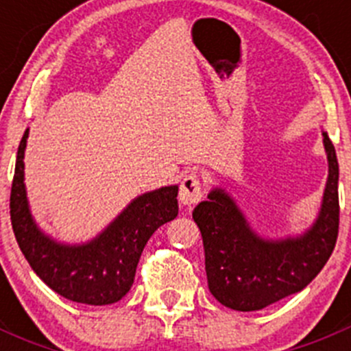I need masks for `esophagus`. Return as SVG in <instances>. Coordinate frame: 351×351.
<instances>
[{"mask_svg":"<svg viewBox=\"0 0 351 351\" xmlns=\"http://www.w3.org/2000/svg\"><path fill=\"white\" fill-rule=\"evenodd\" d=\"M180 202L183 205H195L202 200L204 197V183H202L200 176L197 173H192V175L185 176L180 185Z\"/></svg>","mask_w":351,"mask_h":351,"instance_id":"34e87169","label":"esophagus"}]
</instances>
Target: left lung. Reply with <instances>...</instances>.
Returning <instances> with one entry per match:
<instances>
[{"mask_svg": "<svg viewBox=\"0 0 351 351\" xmlns=\"http://www.w3.org/2000/svg\"><path fill=\"white\" fill-rule=\"evenodd\" d=\"M328 180L319 214L297 236L263 238L251 228L238 202L214 186L193 208L202 232L208 290L234 311H260L306 289L323 270L335 250L339 226L338 159L323 130Z\"/></svg>", "mask_w": 351, "mask_h": 351, "instance_id": "8db88e82", "label": "left lung"}]
</instances>
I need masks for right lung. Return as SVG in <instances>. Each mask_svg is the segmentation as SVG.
<instances>
[{
  "label": "right lung",
  "instance_id": "obj_1",
  "mask_svg": "<svg viewBox=\"0 0 351 351\" xmlns=\"http://www.w3.org/2000/svg\"><path fill=\"white\" fill-rule=\"evenodd\" d=\"M25 130L16 154L10 215L16 243L45 285L73 302L107 306L130 290L144 246L153 232L178 215V185L136 197L93 239L67 244L45 234L32 215L25 189Z\"/></svg>",
  "mask_w": 351,
  "mask_h": 351
}]
</instances>
